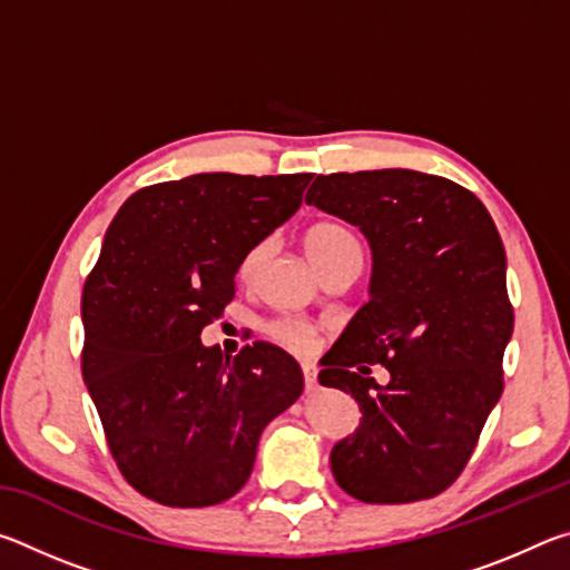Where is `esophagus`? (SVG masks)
<instances>
[{"label": "esophagus", "instance_id": "obj_1", "mask_svg": "<svg viewBox=\"0 0 570 570\" xmlns=\"http://www.w3.org/2000/svg\"><path fill=\"white\" fill-rule=\"evenodd\" d=\"M304 387H306V392L316 390V372L312 364H304Z\"/></svg>", "mask_w": 570, "mask_h": 570}]
</instances>
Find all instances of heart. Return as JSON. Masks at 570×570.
Wrapping results in <instances>:
<instances>
[{
	"label": "heart",
	"instance_id": "obj_1",
	"mask_svg": "<svg viewBox=\"0 0 570 570\" xmlns=\"http://www.w3.org/2000/svg\"><path fill=\"white\" fill-rule=\"evenodd\" d=\"M268 248H272V244H268V240H262V244H256L248 250V254L244 256V262H240V266H238L240 278H250L258 272V266H262L264 258L268 256ZM306 250H308V258H312L314 266L320 268V272H326V268L344 262V258H352V256L362 258L360 240L354 238L350 228H344L340 224H316L306 234ZM272 334H274V340H278L286 346H292L294 352L304 354V352H312V346H314L312 326L298 322V320L276 322L272 326Z\"/></svg>",
	"mask_w": 570,
	"mask_h": 570
}]
</instances>
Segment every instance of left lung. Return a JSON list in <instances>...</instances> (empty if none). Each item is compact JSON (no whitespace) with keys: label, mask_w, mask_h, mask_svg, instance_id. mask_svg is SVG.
I'll return each mask as SVG.
<instances>
[{"label":"left lung","mask_w":570,"mask_h":570,"mask_svg":"<svg viewBox=\"0 0 570 570\" xmlns=\"http://www.w3.org/2000/svg\"><path fill=\"white\" fill-rule=\"evenodd\" d=\"M306 204L360 226L372 248L370 302L320 372L362 412L332 448L334 480L362 503L438 495L503 394L513 306L493 218L458 183L407 168L316 176ZM366 363L391 382L374 383Z\"/></svg>","instance_id":"1"}]
</instances>
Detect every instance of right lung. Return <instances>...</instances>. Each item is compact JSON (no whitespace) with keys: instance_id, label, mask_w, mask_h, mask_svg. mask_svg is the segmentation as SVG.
Listing matches in <instances>:
<instances>
[{"instance_id":"right-lung-1","label":"right lung","mask_w":570,"mask_h":570,"mask_svg":"<svg viewBox=\"0 0 570 570\" xmlns=\"http://www.w3.org/2000/svg\"><path fill=\"white\" fill-rule=\"evenodd\" d=\"M314 173H198L125 200L82 292V380L125 480L170 508L236 495L258 438L298 400L302 366L254 342L234 360L200 332L256 244L302 206Z\"/></svg>"}]
</instances>
